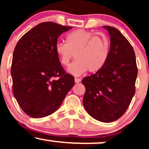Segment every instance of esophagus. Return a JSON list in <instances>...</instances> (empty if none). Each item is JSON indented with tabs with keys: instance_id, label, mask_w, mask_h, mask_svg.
<instances>
[{
	"instance_id": "esophagus-1",
	"label": "esophagus",
	"mask_w": 149,
	"mask_h": 149,
	"mask_svg": "<svg viewBox=\"0 0 149 149\" xmlns=\"http://www.w3.org/2000/svg\"><path fill=\"white\" fill-rule=\"evenodd\" d=\"M81 81V79L80 78H75V83H78Z\"/></svg>"
}]
</instances>
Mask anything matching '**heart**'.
I'll list each match as a JSON object with an SVG mask.
<instances>
[{
  "label": "heart",
  "mask_w": 149,
  "mask_h": 149,
  "mask_svg": "<svg viewBox=\"0 0 149 149\" xmlns=\"http://www.w3.org/2000/svg\"><path fill=\"white\" fill-rule=\"evenodd\" d=\"M55 52L61 64L66 66L74 54L75 60L69 65L68 72L76 76L88 71L95 73L104 66L109 57V42L103 34L94 35L84 29H77L66 37L65 42H57Z\"/></svg>",
  "instance_id": "1"
}]
</instances>
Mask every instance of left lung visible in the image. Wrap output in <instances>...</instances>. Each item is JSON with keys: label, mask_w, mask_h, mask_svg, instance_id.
Instances as JSON below:
<instances>
[{"label": "left lung", "mask_w": 149, "mask_h": 149, "mask_svg": "<svg viewBox=\"0 0 149 149\" xmlns=\"http://www.w3.org/2000/svg\"><path fill=\"white\" fill-rule=\"evenodd\" d=\"M110 36V50L104 66L82 83L85 87L83 105L93 118L111 123L121 117L135 93L137 77L133 47L118 30L104 26Z\"/></svg>", "instance_id": "obj_1"}]
</instances>
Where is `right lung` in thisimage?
I'll use <instances>...</instances> for the list:
<instances>
[{
    "instance_id": "add662e5",
    "label": "right lung",
    "mask_w": 149,
    "mask_h": 149,
    "mask_svg": "<svg viewBox=\"0 0 149 149\" xmlns=\"http://www.w3.org/2000/svg\"><path fill=\"white\" fill-rule=\"evenodd\" d=\"M71 29L42 22L16 45L11 66L13 94L30 117L40 118L56 111L74 85V78L65 72L55 52L58 37Z\"/></svg>"
}]
</instances>
